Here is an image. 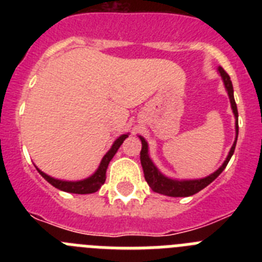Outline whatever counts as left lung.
Here are the masks:
<instances>
[{"label":"left lung","mask_w":262,"mask_h":262,"mask_svg":"<svg viewBox=\"0 0 262 262\" xmlns=\"http://www.w3.org/2000/svg\"><path fill=\"white\" fill-rule=\"evenodd\" d=\"M219 73H221L222 78H223L224 86L227 89V93H228V97H230V102H231V107H232L233 114H235L236 118V139L233 145L231 147V151L227 156L226 161L223 163V165L221 168L215 170L212 174L207 176L205 178H201V180H172V178L166 177L164 176L163 173L160 172L159 169L156 168L154 163H152L151 157L148 155V144L145 142V139L142 138V136H139L140 140H142V151H140V163H142L143 166V172H144V178L147 184L149 185L152 190L155 193L159 194H164V195L168 196H189L193 195V194L198 193L202 189H205L207 185L211 184L214 181L215 178L217 176L221 174L222 172L224 170V168L227 166L230 159L232 157L233 152H235V147H236V142H237V134H239V124H237V106H236L235 98H233V88H232V82L230 80V76L227 75V72L224 71L222 67L217 68Z\"/></svg>","instance_id":"1"}]
</instances>
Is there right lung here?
Wrapping results in <instances>:
<instances>
[{
    "mask_svg": "<svg viewBox=\"0 0 262 262\" xmlns=\"http://www.w3.org/2000/svg\"><path fill=\"white\" fill-rule=\"evenodd\" d=\"M128 138V134H124V135H120L119 138L114 142V144L111 145V148L108 149L107 154L103 156V159L101 160V164H99L98 169L96 170L94 174H92L90 177L85 178V180H81V181H61V180H56V178L51 177V176L46 174L45 172H41L40 169H38V172L40 173L41 177L45 178L46 181L50 182L52 186H55L56 189L62 191H67V193H75V194H92L96 193L101 189L103 184L106 181V169H107L108 163L111 161V159L114 157V155L117 154V151L119 149V147L122 145V143L124 142V139Z\"/></svg>",
    "mask_w": 262,
    "mask_h": 262,
    "instance_id": "right-lung-1",
    "label": "right lung"
}]
</instances>
